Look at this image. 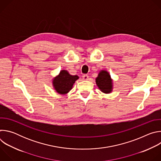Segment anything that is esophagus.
Instances as JSON below:
<instances>
[{
    "label": "esophagus",
    "mask_w": 161,
    "mask_h": 161,
    "mask_svg": "<svg viewBox=\"0 0 161 161\" xmlns=\"http://www.w3.org/2000/svg\"><path fill=\"white\" fill-rule=\"evenodd\" d=\"M83 79L84 80H88V76L87 75H83Z\"/></svg>",
    "instance_id": "esophagus-1"
}]
</instances>
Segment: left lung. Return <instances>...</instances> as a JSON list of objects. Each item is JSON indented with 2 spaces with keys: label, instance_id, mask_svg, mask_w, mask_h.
<instances>
[{
  "label": "left lung",
  "instance_id": "obj_1",
  "mask_svg": "<svg viewBox=\"0 0 161 161\" xmlns=\"http://www.w3.org/2000/svg\"><path fill=\"white\" fill-rule=\"evenodd\" d=\"M96 82L99 88L103 93L109 94L112 92L113 81L108 71L104 70L101 71L96 79Z\"/></svg>",
  "mask_w": 161,
  "mask_h": 161
}]
</instances>
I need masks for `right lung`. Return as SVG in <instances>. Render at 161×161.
Here are the masks:
<instances>
[{"label":"right lung","mask_w":161,"mask_h":161,"mask_svg":"<svg viewBox=\"0 0 161 161\" xmlns=\"http://www.w3.org/2000/svg\"><path fill=\"white\" fill-rule=\"evenodd\" d=\"M79 78L77 75H71L66 70L60 71L59 75L55 77L52 81L54 89L60 94H66L69 92Z\"/></svg>","instance_id":"1"}]
</instances>
